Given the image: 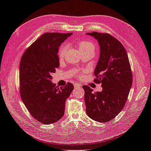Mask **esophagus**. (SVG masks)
<instances>
[{"instance_id":"esophagus-1","label":"esophagus","mask_w":151,"mask_h":151,"mask_svg":"<svg viewBox=\"0 0 151 151\" xmlns=\"http://www.w3.org/2000/svg\"><path fill=\"white\" fill-rule=\"evenodd\" d=\"M74 87L76 88H81L82 87V85L81 84H79V83H77V84H76L75 85H74Z\"/></svg>"}]
</instances>
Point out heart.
Listing matches in <instances>:
<instances>
[{"instance_id":"b5f03b06","label":"heart","mask_w":151,"mask_h":151,"mask_svg":"<svg viewBox=\"0 0 151 151\" xmlns=\"http://www.w3.org/2000/svg\"><path fill=\"white\" fill-rule=\"evenodd\" d=\"M68 45L67 43H63L58 50V55L60 57H63L65 54L67 50L68 49ZM78 47L80 50V51L84 52V51H92L94 52L95 46L93 43L88 41H80L78 43Z\"/></svg>"}]
</instances>
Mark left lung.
Here are the masks:
<instances>
[{
	"label": "left lung",
	"instance_id": "left-lung-1",
	"mask_svg": "<svg viewBox=\"0 0 151 151\" xmlns=\"http://www.w3.org/2000/svg\"><path fill=\"white\" fill-rule=\"evenodd\" d=\"M87 35L96 39L100 47L99 60L94 70V82L101 84V92H94L84 85L86 113L99 122L113 120L124 107L132 84V74L126 50L122 44L108 33Z\"/></svg>",
	"mask_w": 151,
	"mask_h": 151
}]
</instances>
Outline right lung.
<instances>
[{
	"label": "right lung",
	"instance_id": "right-lung-1",
	"mask_svg": "<svg viewBox=\"0 0 151 151\" xmlns=\"http://www.w3.org/2000/svg\"><path fill=\"white\" fill-rule=\"evenodd\" d=\"M72 35L45 33L25 50L21 59V98L31 116L43 124H52L63 116L65 101L74 89L70 83L57 88L51 81L59 67V47Z\"/></svg>",
	"mask_w": 151,
	"mask_h": 151
}]
</instances>
